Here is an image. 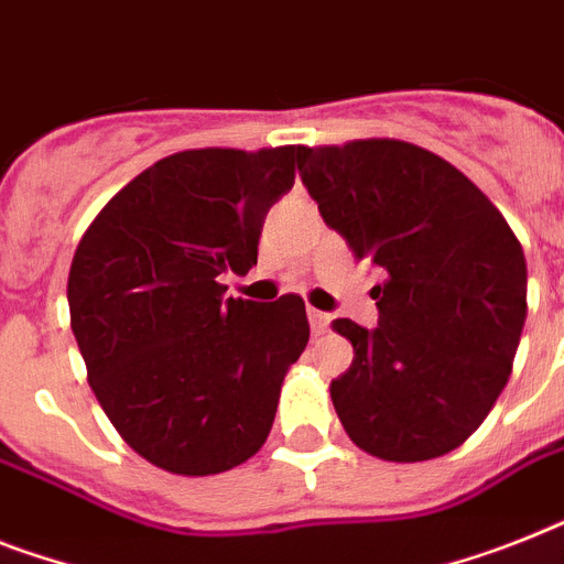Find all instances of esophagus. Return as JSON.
<instances>
[{"mask_svg":"<svg viewBox=\"0 0 564 564\" xmlns=\"http://www.w3.org/2000/svg\"><path fill=\"white\" fill-rule=\"evenodd\" d=\"M308 323H311V332H314V334H325V332H328V325H332V314H325V311H316V308H308Z\"/></svg>","mask_w":564,"mask_h":564,"instance_id":"1","label":"esophagus"}]
</instances>
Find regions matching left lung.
<instances>
[{"label": "left lung", "mask_w": 564, "mask_h": 564, "mask_svg": "<svg viewBox=\"0 0 564 564\" xmlns=\"http://www.w3.org/2000/svg\"><path fill=\"white\" fill-rule=\"evenodd\" d=\"M302 184L323 221L383 271L377 328L334 319L355 360L332 380L348 438L375 458L453 453L513 371L528 316V264L496 204L449 161L369 138L302 149Z\"/></svg>", "instance_id": "left-lung-1"}]
</instances>
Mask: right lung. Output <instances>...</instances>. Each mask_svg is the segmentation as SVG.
<instances>
[{
    "mask_svg": "<svg viewBox=\"0 0 564 564\" xmlns=\"http://www.w3.org/2000/svg\"><path fill=\"white\" fill-rule=\"evenodd\" d=\"M302 149L175 152L129 181L74 250L68 311L88 386L120 438L166 473L216 476L259 453L308 346L302 296L262 305L218 282L256 264Z\"/></svg>",
    "mask_w": 564,
    "mask_h": 564,
    "instance_id": "1",
    "label": "right lung"
}]
</instances>
